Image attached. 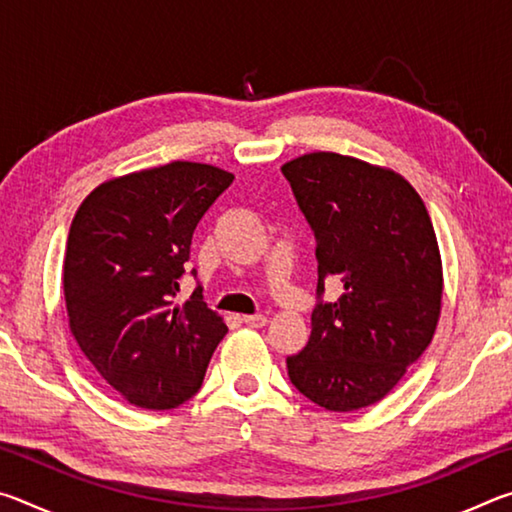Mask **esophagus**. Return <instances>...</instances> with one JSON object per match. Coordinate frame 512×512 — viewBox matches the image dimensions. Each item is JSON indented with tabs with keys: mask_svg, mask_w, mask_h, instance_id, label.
Masks as SVG:
<instances>
[{
	"mask_svg": "<svg viewBox=\"0 0 512 512\" xmlns=\"http://www.w3.org/2000/svg\"><path fill=\"white\" fill-rule=\"evenodd\" d=\"M248 327H264L266 325V316L264 314H253V316H244L241 318Z\"/></svg>",
	"mask_w": 512,
	"mask_h": 512,
	"instance_id": "1",
	"label": "esophagus"
}]
</instances>
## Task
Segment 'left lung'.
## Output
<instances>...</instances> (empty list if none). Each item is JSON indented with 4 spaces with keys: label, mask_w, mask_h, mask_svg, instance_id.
Instances as JSON below:
<instances>
[{
    "label": "left lung",
    "mask_w": 512,
    "mask_h": 512,
    "mask_svg": "<svg viewBox=\"0 0 512 512\" xmlns=\"http://www.w3.org/2000/svg\"><path fill=\"white\" fill-rule=\"evenodd\" d=\"M316 241V305L305 348L287 357L291 384L327 411L379 402L436 332L443 266L418 192L393 171L339 153L282 167ZM325 279L341 299L327 303Z\"/></svg>",
    "instance_id": "obj_1"
}]
</instances>
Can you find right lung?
Returning a JSON list of instances; mask_svg holds the SVG:
<instances>
[{
	"label": "right lung",
	"instance_id": "obj_1",
	"mask_svg": "<svg viewBox=\"0 0 512 512\" xmlns=\"http://www.w3.org/2000/svg\"><path fill=\"white\" fill-rule=\"evenodd\" d=\"M232 180L198 162L137 171L94 189L69 228V327L99 375L142 409H176L194 397L228 332L196 291L183 307L173 296L198 221Z\"/></svg>",
	"mask_w": 512,
	"mask_h": 512
}]
</instances>
